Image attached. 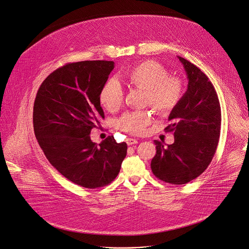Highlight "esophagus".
Here are the masks:
<instances>
[{
  "mask_svg": "<svg viewBox=\"0 0 249 249\" xmlns=\"http://www.w3.org/2000/svg\"><path fill=\"white\" fill-rule=\"evenodd\" d=\"M138 141L136 140V139H133V138H127L126 139V143H127V145H134V144H136Z\"/></svg>",
  "mask_w": 249,
  "mask_h": 249,
  "instance_id": "1",
  "label": "esophagus"
}]
</instances>
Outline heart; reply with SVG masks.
I'll list each match as a JSON object with an SVG mask.
<instances>
[{
    "mask_svg": "<svg viewBox=\"0 0 249 249\" xmlns=\"http://www.w3.org/2000/svg\"><path fill=\"white\" fill-rule=\"evenodd\" d=\"M125 82L135 88L144 89V102L150 105L159 116L170 115L181 101L184 86L180 78L170 76L169 71L160 63L147 60L134 65L124 73ZM102 106L110 112L117 111L123 103L124 91L115 78L108 79L99 94ZM152 120L148 110L131 111L118 121V127L132 135L142 134Z\"/></svg>",
    "mask_w": 249,
    "mask_h": 249,
    "instance_id": "1",
    "label": "heart"
}]
</instances>
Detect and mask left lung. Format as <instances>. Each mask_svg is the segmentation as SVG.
I'll list each match as a JSON object with an SVG mask.
<instances>
[{
	"label": "left lung",
	"mask_w": 249,
	"mask_h": 249,
	"mask_svg": "<svg viewBox=\"0 0 249 249\" xmlns=\"http://www.w3.org/2000/svg\"><path fill=\"white\" fill-rule=\"evenodd\" d=\"M188 78L187 90L170 114L166 131L175 142L155 140L156 155L151 170L156 178L172 184H184L199 177L211 163L221 132V107L217 92L207 75L178 57Z\"/></svg>",
	"instance_id": "obj_1"
}]
</instances>
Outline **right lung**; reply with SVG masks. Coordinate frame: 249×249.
<instances>
[{"instance_id": "add662e5", "label": "right lung", "mask_w": 249, "mask_h": 249, "mask_svg": "<svg viewBox=\"0 0 249 249\" xmlns=\"http://www.w3.org/2000/svg\"><path fill=\"white\" fill-rule=\"evenodd\" d=\"M114 64H67L45 78L34 101V133L46 158L65 178L85 188L111 183L126 156V143H117L114 135L99 145L89 135L105 118L99 94Z\"/></svg>"}]
</instances>
